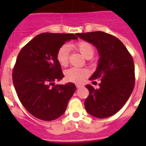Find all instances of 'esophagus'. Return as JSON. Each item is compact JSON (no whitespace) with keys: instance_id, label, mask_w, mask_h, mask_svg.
Returning a JSON list of instances; mask_svg holds the SVG:
<instances>
[{"instance_id":"34e87169","label":"esophagus","mask_w":146,"mask_h":146,"mask_svg":"<svg viewBox=\"0 0 146 146\" xmlns=\"http://www.w3.org/2000/svg\"><path fill=\"white\" fill-rule=\"evenodd\" d=\"M76 87H77V88H80L82 87V86L81 84H77L76 85Z\"/></svg>"}]
</instances>
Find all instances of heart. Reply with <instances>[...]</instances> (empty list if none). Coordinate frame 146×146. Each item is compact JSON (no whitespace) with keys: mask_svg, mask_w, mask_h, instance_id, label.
Instances as JSON below:
<instances>
[{"mask_svg":"<svg viewBox=\"0 0 146 146\" xmlns=\"http://www.w3.org/2000/svg\"><path fill=\"white\" fill-rule=\"evenodd\" d=\"M75 47L84 58L90 59L94 56V49L92 45L88 42H80L75 45ZM70 47L68 44L62 45L58 49L56 55L58 62L61 66H66L69 61V52ZM89 74L87 69H80L77 67H72L65 72V77L66 80L72 82L79 83L85 77Z\"/></svg>","mask_w":146,"mask_h":146,"instance_id":"b5f03b06","label":"heart"}]
</instances>
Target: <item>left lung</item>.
<instances>
[{"label": "left lung", "instance_id": "left-lung-1", "mask_svg": "<svg viewBox=\"0 0 146 146\" xmlns=\"http://www.w3.org/2000/svg\"><path fill=\"white\" fill-rule=\"evenodd\" d=\"M77 36L97 49L99 58L89 80H100L99 88L86 85L89 96L85 101L88 113L98 118L115 114L126 104L135 86V64L131 55L116 37L102 31Z\"/></svg>", "mask_w": 146, "mask_h": 146}]
</instances>
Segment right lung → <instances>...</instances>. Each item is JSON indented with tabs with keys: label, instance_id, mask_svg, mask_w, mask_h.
I'll return each mask as SVG.
<instances>
[{
	"label": "right lung",
	"instance_id": "add662e5",
	"mask_svg": "<svg viewBox=\"0 0 146 146\" xmlns=\"http://www.w3.org/2000/svg\"><path fill=\"white\" fill-rule=\"evenodd\" d=\"M72 39H77L73 33H42L18 55L13 84L24 108L38 119L52 121L61 116L76 91L72 82L55 85L64 77L56 58L58 50Z\"/></svg>",
	"mask_w": 146,
	"mask_h": 146
}]
</instances>
